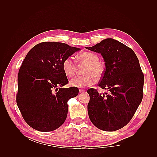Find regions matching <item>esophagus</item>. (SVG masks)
I'll return each instance as SVG.
<instances>
[{"label": "esophagus", "instance_id": "esophagus-1", "mask_svg": "<svg viewBox=\"0 0 157 157\" xmlns=\"http://www.w3.org/2000/svg\"><path fill=\"white\" fill-rule=\"evenodd\" d=\"M85 92V90L84 89H79V92L80 93H82V92Z\"/></svg>", "mask_w": 157, "mask_h": 157}]
</instances>
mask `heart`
<instances>
[{
  "label": "heart",
  "mask_w": 157,
  "mask_h": 157,
  "mask_svg": "<svg viewBox=\"0 0 157 157\" xmlns=\"http://www.w3.org/2000/svg\"><path fill=\"white\" fill-rule=\"evenodd\" d=\"M80 62L86 64L84 68V75L77 76L71 80L72 86L82 88L90 86L96 82L97 78H100L104 73V67L99 62V57L92 52H84L79 56ZM62 69L66 76L72 77L77 71V65L73 57L66 58L62 63Z\"/></svg>",
  "instance_id": "obj_1"
}]
</instances>
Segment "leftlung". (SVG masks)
I'll return each mask as SVG.
<instances>
[{
	"mask_svg": "<svg viewBox=\"0 0 157 157\" xmlns=\"http://www.w3.org/2000/svg\"><path fill=\"white\" fill-rule=\"evenodd\" d=\"M86 48L101 54L105 69L98 83L109 94L87 90L89 118L99 129L113 132L125 126L132 118L144 96V75L134 52L121 42L107 39Z\"/></svg>",
	"mask_w": 157,
	"mask_h": 157,
	"instance_id": "left-lung-1",
	"label": "left lung"
}]
</instances>
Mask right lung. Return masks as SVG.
<instances>
[{
    "label": "right lung",
    "instance_id": "right-lung-1",
    "mask_svg": "<svg viewBox=\"0 0 157 157\" xmlns=\"http://www.w3.org/2000/svg\"><path fill=\"white\" fill-rule=\"evenodd\" d=\"M80 49L62 42H43L32 48L17 76L16 103L23 119L33 129L50 132L62 125L67 101L78 94L77 87L61 88L69 80L63 60ZM61 87L57 90V87Z\"/></svg>",
    "mask_w": 157,
    "mask_h": 157
}]
</instances>
